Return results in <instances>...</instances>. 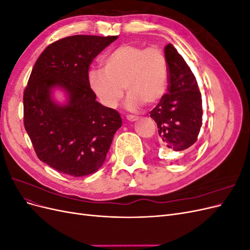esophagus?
Returning <instances> with one entry per match:
<instances>
[{
  "label": "esophagus",
  "instance_id": "1",
  "mask_svg": "<svg viewBox=\"0 0 250 250\" xmlns=\"http://www.w3.org/2000/svg\"><path fill=\"white\" fill-rule=\"evenodd\" d=\"M126 119L128 121H130V122H134V121H137L139 119V117L138 116H133V115H127Z\"/></svg>",
  "mask_w": 250,
  "mask_h": 250
}]
</instances>
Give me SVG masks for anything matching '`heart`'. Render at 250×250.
Instances as JSON below:
<instances>
[{
  "label": "heart",
  "instance_id": "b5f03b06",
  "mask_svg": "<svg viewBox=\"0 0 250 250\" xmlns=\"http://www.w3.org/2000/svg\"><path fill=\"white\" fill-rule=\"evenodd\" d=\"M88 85L107 108H116L122 100L124 87L126 104L134 109L160 102L169 85L168 60L156 46L122 44L103 59L102 69L90 70Z\"/></svg>",
  "mask_w": 250,
  "mask_h": 250
}]
</instances>
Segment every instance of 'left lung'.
<instances>
[{
    "instance_id": "1",
    "label": "left lung",
    "mask_w": 250,
    "mask_h": 250,
    "mask_svg": "<svg viewBox=\"0 0 250 250\" xmlns=\"http://www.w3.org/2000/svg\"><path fill=\"white\" fill-rule=\"evenodd\" d=\"M169 66V85L150 111L157 125L161 146L183 151L197 142L202 125V99L197 80L172 43L165 48Z\"/></svg>"
}]
</instances>
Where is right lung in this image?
Instances as JSON below:
<instances>
[{
  "mask_svg": "<svg viewBox=\"0 0 250 250\" xmlns=\"http://www.w3.org/2000/svg\"><path fill=\"white\" fill-rule=\"evenodd\" d=\"M118 36L73 35L52 42L33 66L24 90V126L42 162L73 177L99 169L116 131L120 113L96 101L87 81L93 59ZM64 88L69 103L59 107L50 88Z\"/></svg>",
  "mask_w": 250,
  "mask_h": 250,
  "instance_id": "obj_1",
  "label": "right lung"
}]
</instances>
